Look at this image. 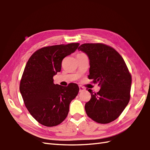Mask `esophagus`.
Returning <instances> with one entry per match:
<instances>
[{"label": "esophagus", "mask_w": 150, "mask_h": 150, "mask_svg": "<svg viewBox=\"0 0 150 150\" xmlns=\"http://www.w3.org/2000/svg\"><path fill=\"white\" fill-rule=\"evenodd\" d=\"M84 90H85V88L84 87L81 86H79V92H82Z\"/></svg>", "instance_id": "1"}]
</instances>
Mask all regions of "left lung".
Masks as SVG:
<instances>
[{
  "mask_svg": "<svg viewBox=\"0 0 150 150\" xmlns=\"http://www.w3.org/2000/svg\"><path fill=\"white\" fill-rule=\"evenodd\" d=\"M90 59L89 79L98 83L97 93L91 90L90 100L85 104L87 115L100 124L117 119L130 99L132 75L120 54L112 47L102 43H85L78 48Z\"/></svg>",
  "mask_w": 150,
  "mask_h": 150,
  "instance_id": "left-lung-1",
  "label": "left lung"
}]
</instances>
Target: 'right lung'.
Segmentation results:
<instances>
[{
    "label": "right lung",
    "mask_w": 150,
    "mask_h": 150,
    "mask_svg": "<svg viewBox=\"0 0 150 150\" xmlns=\"http://www.w3.org/2000/svg\"><path fill=\"white\" fill-rule=\"evenodd\" d=\"M79 43L43 47L28 60L20 82V91L27 110L38 122L52 127L63 122L69 104L77 96L75 83L62 86L53 83L61 70L63 59L77 49Z\"/></svg>",
    "instance_id": "add662e5"
}]
</instances>
